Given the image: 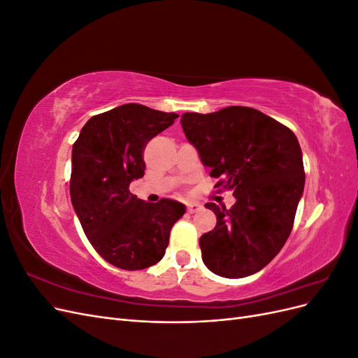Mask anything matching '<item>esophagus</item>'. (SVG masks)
Listing matches in <instances>:
<instances>
[{
	"label": "esophagus",
	"instance_id": "34e87169",
	"mask_svg": "<svg viewBox=\"0 0 358 358\" xmlns=\"http://www.w3.org/2000/svg\"><path fill=\"white\" fill-rule=\"evenodd\" d=\"M200 209H201V206H200L199 203H188V204H187L188 213H196V212H199Z\"/></svg>",
	"mask_w": 358,
	"mask_h": 358
}]
</instances>
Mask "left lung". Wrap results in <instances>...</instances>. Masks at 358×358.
<instances>
[{"mask_svg": "<svg viewBox=\"0 0 358 358\" xmlns=\"http://www.w3.org/2000/svg\"><path fill=\"white\" fill-rule=\"evenodd\" d=\"M180 124L203 166L220 179L215 188L233 189L231 209L206 208L216 225L200 237L201 258L222 278H245L266 267L285 245L305 188L299 140L285 125L252 107L183 113Z\"/></svg>", "mask_w": 358, "mask_h": 358, "instance_id": "left-lung-1", "label": "left lung"}]
</instances>
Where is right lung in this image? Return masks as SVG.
<instances>
[{
    "mask_svg": "<svg viewBox=\"0 0 358 358\" xmlns=\"http://www.w3.org/2000/svg\"><path fill=\"white\" fill-rule=\"evenodd\" d=\"M179 115L122 104L92 116L73 145L70 196L82 229L107 263L124 270L157 264L171 227L185 213L176 200L146 203L129 192L143 178L148 142Z\"/></svg>",
    "mask_w": 358,
    "mask_h": 358,
    "instance_id": "right-lung-1",
    "label": "right lung"
}]
</instances>
